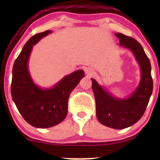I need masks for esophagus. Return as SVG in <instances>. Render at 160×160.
<instances>
[{"instance_id": "obj_1", "label": "esophagus", "mask_w": 160, "mask_h": 160, "mask_svg": "<svg viewBox=\"0 0 160 160\" xmlns=\"http://www.w3.org/2000/svg\"><path fill=\"white\" fill-rule=\"evenodd\" d=\"M84 71H85L86 74L87 75V76H92V75L93 74V73H94L93 72V70L90 68H86Z\"/></svg>"}]
</instances>
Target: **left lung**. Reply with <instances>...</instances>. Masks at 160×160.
<instances>
[{
	"mask_svg": "<svg viewBox=\"0 0 160 160\" xmlns=\"http://www.w3.org/2000/svg\"><path fill=\"white\" fill-rule=\"evenodd\" d=\"M115 35L120 40L121 47L129 49L135 57L140 66V82L135 90L124 98L115 97L92 78V88L98 120L108 127L122 129L136 123L144 114L153 92V79L150 60L140 43L120 33H116Z\"/></svg>",
	"mask_w": 160,
	"mask_h": 160,
	"instance_id": "1",
	"label": "left lung"
}]
</instances>
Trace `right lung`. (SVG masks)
<instances>
[{"instance_id": "1", "label": "right lung", "mask_w": 160, "mask_h": 160, "mask_svg": "<svg viewBox=\"0 0 160 160\" xmlns=\"http://www.w3.org/2000/svg\"><path fill=\"white\" fill-rule=\"evenodd\" d=\"M51 32L47 30L32 37L12 67V100L25 120L36 128L52 127L65 120L69 95L84 78V71L78 70L65 76L51 88H41L34 83L28 70L29 56L33 46Z\"/></svg>"}]
</instances>
